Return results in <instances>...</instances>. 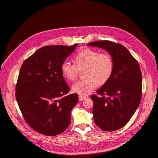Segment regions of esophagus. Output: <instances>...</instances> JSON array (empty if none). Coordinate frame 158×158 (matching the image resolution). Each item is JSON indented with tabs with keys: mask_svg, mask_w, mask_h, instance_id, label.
I'll return each instance as SVG.
<instances>
[{
	"mask_svg": "<svg viewBox=\"0 0 158 158\" xmlns=\"http://www.w3.org/2000/svg\"><path fill=\"white\" fill-rule=\"evenodd\" d=\"M88 98V96H81V95H79V101H82L83 100H85V99H87Z\"/></svg>",
	"mask_w": 158,
	"mask_h": 158,
	"instance_id": "1",
	"label": "esophagus"
}]
</instances>
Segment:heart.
Instances as JSON below:
<instances>
[{"label": "heart", "instance_id": "heart-1", "mask_svg": "<svg viewBox=\"0 0 158 158\" xmlns=\"http://www.w3.org/2000/svg\"><path fill=\"white\" fill-rule=\"evenodd\" d=\"M74 64L65 61L61 65L62 76L70 81H76L79 72L85 70V80L80 81L72 86V91L85 96L99 85L106 84L114 72V62L108 52L85 48L77 53L73 58Z\"/></svg>", "mask_w": 158, "mask_h": 158}]
</instances>
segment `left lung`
Listing matches in <instances>:
<instances>
[{"mask_svg":"<svg viewBox=\"0 0 158 158\" xmlns=\"http://www.w3.org/2000/svg\"><path fill=\"white\" fill-rule=\"evenodd\" d=\"M87 46L106 50L114 60L112 76L91 99L96 124L106 131L118 130L129 121L141 102L142 74L139 65L127 48L119 43L98 40Z\"/></svg>","mask_w":158,"mask_h":158,"instance_id":"obj_1","label":"left lung"}]
</instances>
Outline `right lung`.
<instances>
[{
  "instance_id": "1",
  "label": "right lung",
  "mask_w": 158,
  "mask_h": 158,
  "mask_svg": "<svg viewBox=\"0 0 158 158\" xmlns=\"http://www.w3.org/2000/svg\"><path fill=\"white\" fill-rule=\"evenodd\" d=\"M77 46H47L39 49L22 64L15 98L26 123L45 136H57L71 123V112L78 102L69 92L61 65Z\"/></svg>"
}]
</instances>
